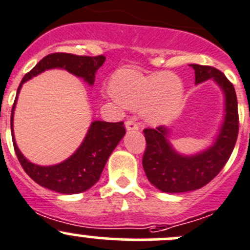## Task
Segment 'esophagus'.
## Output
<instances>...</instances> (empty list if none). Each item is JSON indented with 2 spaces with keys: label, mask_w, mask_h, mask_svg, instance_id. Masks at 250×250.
Masks as SVG:
<instances>
[{
  "label": "esophagus",
  "mask_w": 250,
  "mask_h": 250,
  "mask_svg": "<svg viewBox=\"0 0 250 250\" xmlns=\"http://www.w3.org/2000/svg\"><path fill=\"white\" fill-rule=\"evenodd\" d=\"M140 125H138L135 121L133 120H128L125 121V129L128 130V132H132V130H139Z\"/></svg>",
  "instance_id": "34e87169"
}]
</instances>
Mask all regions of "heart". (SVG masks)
I'll return each instance as SVG.
<instances>
[{"mask_svg": "<svg viewBox=\"0 0 250 250\" xmlns=\"http://www.w3.org/2000/svg\"><path fill=\"white\" fill-rule=\"evenodd\" d=\"M113 98L128 109H139L151 125L174 120L184 103L181 80L170 72L143 75L133 69H121L110 82Z\"/></svg>", "mask_w": 250, "mask_h": 250, "instance_id": "1", "label": "heart"}]
</instances>
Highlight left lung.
Returning <instances> with one entry per match:
<instances>
[{
  "instance_id": "obj_1",
  "label": "left lung",
  "mask_w": 250,
  "mask_h": 250,
  "mask_svg": "<svg viewBox=\"0 0 250 250\" xmlns=\"http://www.w3.org/2000/svg\"><path fill=\"white\" fill-rule=\"evenodd\" d=\"M196 84L213 80L225 98L224 120L213 144L195 155H181L169 141L170 129L146 128L143 167L148 181L162 192L181 193L198 190L213 180L226 165L238 135V107L232 83L215 67L190 64Z\"/></svg>"
}]
</instances>
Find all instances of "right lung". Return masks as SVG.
Listing matches in <instances>:
<instances>
[{"label":"right lung","instance_id":"add662e5","mask_svg":"<svg viewBox=\"0 0 250 250\" xmlns=\"http://www.w3.org/2000/svg\"><path fill=\"white\" fill-rule=\"evenodd\" d=\"M104 55L98 57H82V55L69 54V53H53L40 60L36 66L27 72L20 82L14 100L11 115L12 139L14 150L20 165L27 175L36 181L39 185L55 192L64 195H75L87 191L92 188L102 175L103 169L109 160L110 155L115 150L122 138L125 129L123 122L110 123L104 121H94L85 134L82 144L78 148L62 162L53 166H39L30 162L18 148L13 133L14 109L21 85L32 77L42 74L46 70L62 69L76 77L82 78L89 85L94 84L95 74L104 64Z\"/></svg>","mask_w":250,"mask_h":250}]
</instances>
